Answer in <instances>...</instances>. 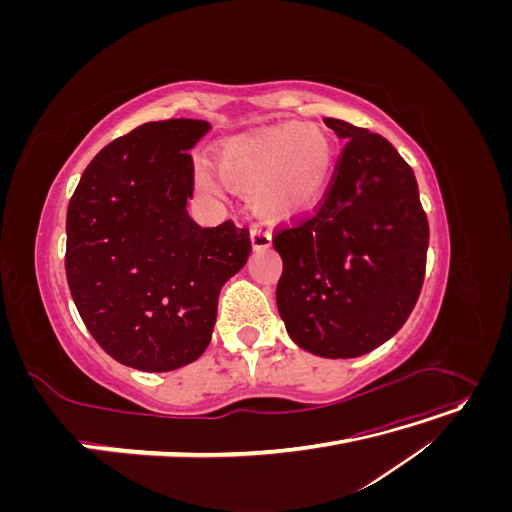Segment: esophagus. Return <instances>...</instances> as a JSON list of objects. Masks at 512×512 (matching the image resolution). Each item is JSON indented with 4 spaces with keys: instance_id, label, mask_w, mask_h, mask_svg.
I'll use <instances>...</instances> for the list:
<instances>
[{
    "instance_id": "esophagus-1",
    "label": "esophagus",
    "mask_w": 512,
    "mask_h": 512,
    "mask_svg": "<svg viewBox=\"0 0 512 512\" xmlns=\"http://www.w3.org/2000/svg\"><path fill=\"white\" fill-rule=\"evenodd\" d=\"M250 239H252L254 250H267V247H271V232L262 226L252 228Z\"/></svg>"
}]
</instances>
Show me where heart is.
Instances as JSON below:
<instances>
[{"label": "heart", "instance_id": "b5f03b06", "mask_svg": "<svg viewBox=\"0 0 512 512\" xmlns=\"http://www.w3.org/2000/svg\"><path fill=\"white\" fill-rule=\"evenodd\" d=\"M213 164L228 188L252 196L258 215L284 220L314 207L327 188L333 143L312 121H286L260 132L232 136L213 153ZM196 188L218 196L220 185L198 168Z\"/></svg>", "mask_w": 512, "mask_h": 512}]
</instances>
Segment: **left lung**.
I'll list each match as a JSON object with an SVG mask.
<instances>
[{"label":"left lung","mask_w":512,"mask_h":512,"mask_svg":"<svg viewBox=\"0 0 512 512\" xmlns=\"http://www.w3.org/2000/svg\"><path fill=\"white\" fill-rule=\"evenodd\" d=\"M324 123L346 147L318 209L275 232L284 260L275 297L299 348L354 359L391 339L412 314L429 224L412 168L386 138L342 119Z\"/></svg>","instance_id":"left-lung-1"}]
</instances>
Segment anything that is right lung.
<instances>
[{"mask_svg":"<svg viewBox=\"0 0 512 512\" xmlns=\"http://www.w3.org/2000/svg\"><path fill=\"white\" fill-rule=\"evenodd\" d=\"M203 119L149 121L89 162L66 218V277L100 348L121 365L173 371L211 342L222 286L252 252L230 220L200 228L190 149Z\"/></svg>","mask_w":512,"mask_h":512,"instance_id":"1","label":"right lung"}]
</instances>
